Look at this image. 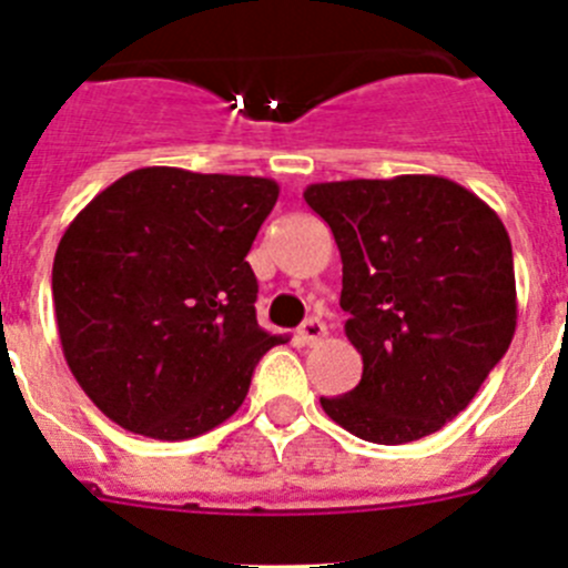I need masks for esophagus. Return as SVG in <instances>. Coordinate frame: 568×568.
I'll list each match as a JSON object with an SVG mask.
<instances>
[{
  "mask_svg": "<svg viewBox=\"0 0 568 568\" xmlns=\"http://www.w3.org/2000/svg\"><path fill=\"white\" fill-rule=\"evenodd\" d=\"M327 335V327H324V321L318 318H307L304 324L298 327V333H295V338H298L301 346H313L318 344L321 338Z\"/></svg>",
  "mask_w": 568,
  "mask_h": 568,
  "instance_id": "34e87169",
  "label": "esophagus"
}]
</instances>
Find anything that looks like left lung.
I'll return each instance as SVG.
<instances>
[{
  "mask_svg": "<svg viewBox=\"0 0 568 568\" xmlns=\"http://www.w3.org/2000/svg\"><path fill=\"white\" fill-rule=\"evenodd\" d=\"M304 202L335 235L344 333L364 361L355 389L321 398L324 413L373 444L438 433L518 327L504 222L444 175L321 182Z\"/></svg>",
  "mask_w": 568,
  "mask_h": 568,
  "instance_id": "left-lung-1",
  "label": "left lung"
}]
</instances>
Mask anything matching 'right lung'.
<instances>
[{
  "mask_svg": "<svg viewBox=\"0 0 568 568\" xmlns=\"http://www.w3.org/2000/svg\"><path fill=\"white\" fill-rule=\"evenodd\" d=\"M278 184L261 175L142 168L70 222L53 307L70 373L113 424L187 440L244 404L270 346L247 264Z\"/></svg>",
  "mask_w": 568,
  "mask_h": 568,
  "instance_id": "obj_1",
  "label": "right lung"
}]
</instances>
